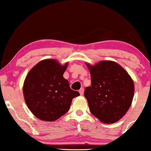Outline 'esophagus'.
<instances>
[{
  "mask_svg": "<svg viewBox=\"0 0 151 151\" xmlns=\"http://www.w3.org/2000/svg\"><path fill=\"white\" fill-rule=\"evenodd\" d=\"M79 92H80V95H81V96H82V95L84 94V88H80V89L79 90Z\"/></svg>",
  "mask_w": 151,
  "mask_h": 151,
  "instance_id": "1",
  "label": "esophagus"
}]
</instances>
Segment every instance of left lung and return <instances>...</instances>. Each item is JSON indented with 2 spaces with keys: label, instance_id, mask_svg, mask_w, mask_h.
I'll list each match as a JSON object with an SVG mask.
<instances>
[{
  "label": "left lung",
  "instance_id": "obj_1",
  "mask_svg": "<svg viewBox=\"0 0 151 151\" xmlns=\"http://www.w3.org/2000/svg\"><path fill=\"white\" fill-rule=\"evenodd\" d=\"M91 86L84 90L90 111L100 121L115 123L124 115L133 101L135 86L126 70L113 61L86 64Z\"/></svg>",
  "mask_w": 151,
  "mask_h": 151
}]
</instances>
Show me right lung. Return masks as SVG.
<instances>
[{"label":"right lung","mask_w":151,"mask_h":151,"mask_svg":"<svg viewBox=\"0 0 151 151\" xmlns=\"http://www.w3.org/2000/svg\"><path fill=\"white\" fill-rule=\"evenodd\" d=\"M68 63L62 65L54 59L36 64L27 75L23 95L27 106L41 120H56L67 113L73 98L80 96L70 88L63 77Z\"/></svg>","instance_id":"add662e5"}]
</instances>
